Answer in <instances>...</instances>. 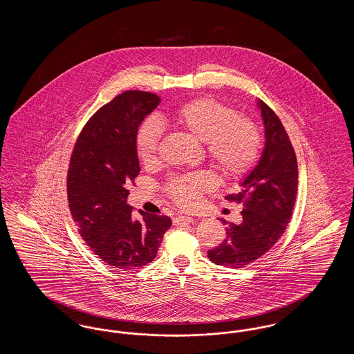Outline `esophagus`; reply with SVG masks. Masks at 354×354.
<instances>
[{
  "mask_svg": "<svg viewBox=\"0 0 354 354\" xmlns=\"http://www.w3.org/2000/svg\"><path fill=\"white\" fill-rule=\"evenodd\" d=\"M195 219L192 218V216H185V215H178L175 219H174V223L175 224H180V223H194Z\"/></svg>",
  "mask_w": 354,
  "mask_h": 354,
  "instance_id": "esophagus-1",
  "label": "esophagus"
}]
</instances>
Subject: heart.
<instances>
[{"mask_svg":"<svg viewBox=\"0 0 354 354\" xmlns=\"http://www.w3.org/2000/svg\"><path fill=\"white\" fill-rule=\"evenodd\" d=\"M163 123L194 136L204 143L212 166L225 178L236 179L247 174L259 156L260 134L251 120L237 118L235 110L212 100L189 102ZM162 129L146 122L136 136V153L143 165L156 160ZM214 185L208 174L198 172L185 178H172L167 185L169 196L180 207L191 208L199 202L204 189Z\"/></svg>","mask_w":354,"mask_h":354,"instance_id":"obj_1","label":"heart"}]
</instances>
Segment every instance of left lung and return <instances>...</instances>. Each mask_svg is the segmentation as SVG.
I'll return each instance as SVG.
<instances>
[{
  "instance_id": "left-lung-1",
  "label": "left lung",
  "mask_w": 354,
  "mask_h": 354,
  "mask_svg": "<svg viewBox=\"0 0 354 354\" xmlns=\"http://www.w3.org/2000/svg\"><path fill=\"white\" fill-rule=\"evenodd\" d=\"M264 124V149L257 165L240 182L230 202L241 204V223H231L219 247L208 259L225 267L241 268L266 252L281 237L290 220L297 195V160L279 117L260 100L256 101Z\"/></svg>"
}]
</instances>
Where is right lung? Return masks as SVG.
I'll return each mask as SVG.
<instances>
[{"label": "right lung", "instance_id": "add662e5", "mask_svg": "<svg viewBox=\"0 0 354 354\" xmlns=\"http://www.w3.org/2000/svg\"><path fill=\"white\" fill-rule=\"evenodd\" d=\"M160 103L146 91H124L86 123L71 155L68 174L70 212L86 244L104 263L120 270L147 266L171 227L165 215L139 211L131 216L127 185L140 167L138 127Z\"/></svg>", "mask_w": 354, "mask_h": 354}]
</instances>
